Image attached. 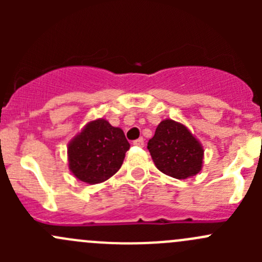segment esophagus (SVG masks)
Segmentation results:
<instances>
[{"label":"esophagus","mask_w":262,"mask_h":262,"mask_svg":"<svg viewBox=\"0 0 262 262\" xmlns=\"http://www.w3.org/2000/svg\"><path fill=\"white\" fill-rule=\"evenodd\" d=\"M133 144H134V146H137V147H143L144 146V139L143 138L136 139V141L133 142Z\"/></svg>","instance_id":"34e87169"}]
</instances>
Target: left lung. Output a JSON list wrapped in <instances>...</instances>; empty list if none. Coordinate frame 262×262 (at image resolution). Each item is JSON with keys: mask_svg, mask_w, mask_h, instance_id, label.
Wrapping results in <instances>:
<instances>
[{"mask_svg": "<svg viewBox=\"0 0 262 262\" xmlns=\"http://www.w3.org/2000/svg\"><path fill=\"white\" fill-rule=\"evenodd\" d=\"M156 167L165 175L184 180L200 172L204 149L194 134L172 119L158 124L152 139L148 141Z\"/></svg>", "mask_w": 262, "mask_h": 262, "instance_id": "1", "label": "left lung"}]
</instances>
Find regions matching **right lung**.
Returning a JSON list of instances; mask_svg holds the SVG:
<instances>
[{"label": "right lung", "instance_id": "1", "mask_svg": "<svg viewBox=\"0 0 262 262\" xmlns=\"http://www.w3.org/2000/svg\"><path fill=\"white\" fill-rule=\"evenodd\" d=\"M129 147L120 128L105 119L89 121L68 143V167L80 181L100 184L118 172Z\"/></svg>", "mask_w": 262, "mask_h": 262}]
</instances>
